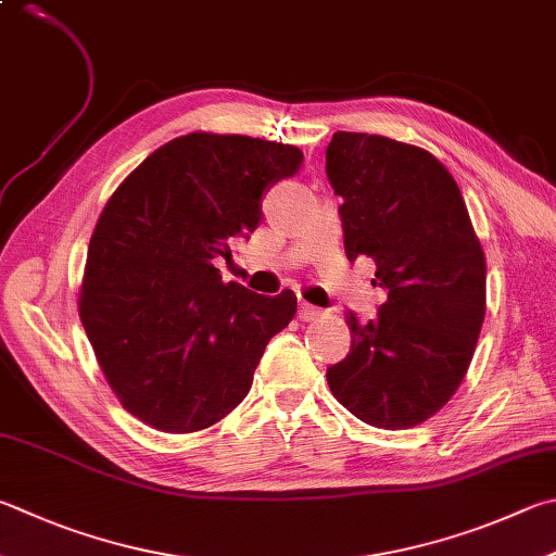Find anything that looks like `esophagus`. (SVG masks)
<instances>
[{
	"mask_svg": "<svg viewBox=\"0 0 556 556\" xmlns=\"http://www.w3.org/2000/svg\"><path fill=\"white\" fill-rule=\"evenodd\" d=\"M318 316H320V308L318 306L308 304V301H299V318L301 320H313V318H318Z\"/></svg>",
	"mask_w": 556,
	"mask_h": 556,
	"instance_id": "1",
	"label": "esophagus"
}]
</instances>
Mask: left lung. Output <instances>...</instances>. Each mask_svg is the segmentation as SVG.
<instances>
[{
    "label": "left lung",
    "mask_w": 556,
    "mask_h": 556,
    "mask_svg": "<svg viewBox=\"0 0 556 556\" xmlns=\"http://www.w3.org/2000/svg\"><path fill=\"white\" fill-rule=\"evenodd\" d=\"M326 175L342 197L348 260L367 255L387 301L328 367L332 396L375 428L428 420L467 375L486 313V257L457 181L428 150L338 130Z\"/></svg>",
    "instance_id": "8db88e82"
}]
</instances>
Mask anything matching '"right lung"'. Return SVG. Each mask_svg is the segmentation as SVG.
<instances>
[{
	"mask_svg": "<svg viewBox=\"0 0 556 556\" xmlns=\"http://www.w3.org/2000/svg\"><path fill=\"white\" fill-rule=\"evenodd\" d=\"M294 146L189 134L148 155L109 199L89 240L79 318L130 416L197 432L248 396L294 291L262 296L214 260L262 224V197L299 173Z\"/></svg>",
	"mask_w": 556,
	"mask_h": 556,
	"instance_id": "1",
	"label": "right lung"
}]
</instances>
